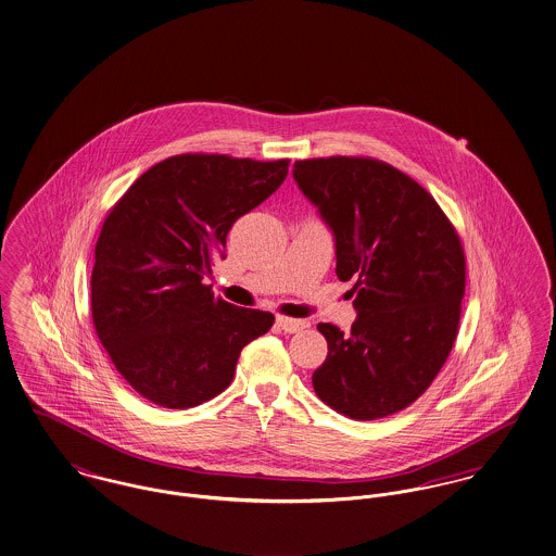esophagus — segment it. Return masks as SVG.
I'll use <instances>...</instances> for the list:
<instances>
[{
    "label": "esophagus",
    "instance_id": "obj_1",
    "mask_svg": "<svg viewBox=\"0 0 556 556\" xmlns=\"http://www.w3.org/2000/svg\"><path fill=\"white\" fill-rule=\"evenodd\" d=\"M276 326L282 332L294 334V332H301V330L309 328V321H305V319H290V317H276Z\"/></svg>",
    "mask_w": 556,
    "mask_h": 556
}]
</instances>
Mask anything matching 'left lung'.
<instances>
[{
    "mask_svg": "<svg viewBox=\"0 0 556 556\" xmlns=\"http://www.w3.org/2000/svg\"><path fill=\"white\" fill-rule=\"evenodd\" d=\"M292 178L328 226L337 276L353 280L351 332L317 324L328 357L317 396L351 419L409 407L446 362L459 328L465 255L434 197L365 157L294 162Z\"/></svg>",
    "mask_w": 556,
    "mask_h": 556,
    "instance_id": "obj_1",
    "label": "left lung"
}]
</instances>
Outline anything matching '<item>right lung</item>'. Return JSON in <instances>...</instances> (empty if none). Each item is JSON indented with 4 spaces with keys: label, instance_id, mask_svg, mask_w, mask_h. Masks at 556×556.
I'll list each match as a JSON object with an SVG mask.
<instances>
[{
    "label": "right lung",
    "instance_id": "right-lung-1",
    "mask_svg": "<svg viewBox=\"0 0 556 556\" xmlns=\"http://www.w3.org/2000/svg\"><path fill=\"white\" fill-rule=\"evenodd\" d=\"M289 174V160L185 153L141 174L105 217L91 312L122 378L151 403L189 409L235 378L242 349L274 315L214 296L203 278L226 237Z\"/></svg>",
    "mask_w": 556,
    "mask_h": 556
}]
</instances>
